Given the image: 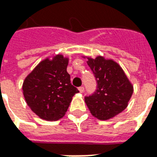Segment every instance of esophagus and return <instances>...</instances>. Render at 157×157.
Returning <instances> with one entry per match:
<instances>
[{
  "mask_svg": "<svg viewBox=\"0 0 157 157\" xmlns=\"http://www.w3.org/2000/svg\"><path fill=\"white\" fill-rule=\"evenodd\" d=\"M79 91H80V93H84V91H85V88H84V87L83 86H81V87H79Z\"/></svg>",
  "mask_w": 157,
  "mask_h": 157,
  "instance_id": "obj_1",
  "label": "esophagus"
}]
</instances>
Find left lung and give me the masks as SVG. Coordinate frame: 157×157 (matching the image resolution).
<instances>
[{
  "mask_svg": "<svg viewBox=\"0 0 157 157\" xmlns=\"http://www.w3.org/2000/svg\"><path fill=\"white\" fill-rule=\"evenodd\" d=\"M87 58V64L97 79V89L85 101L91 114L101 121L113 118L127 108L133 85L121 65L113 59L97 56Z\"/></svg>",
  "mask_w": 157,
  "mask_h": 157,
  "instance_id": "obj_1",
  "label": "left lung"
}]
</instances>
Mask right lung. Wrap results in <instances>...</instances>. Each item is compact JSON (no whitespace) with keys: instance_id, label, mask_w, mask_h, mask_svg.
<instances>
[{"instance_id":"add662e5","label":"right lung","mask_w":157,"mask_h":157,"mask_svg":"<svg viewBox=\"0 0 157 157\" xmlns=\"http://www.w3.org/2000/svg\"><path fill=\"white\" fill-rule=\"evenodd\" d=\"M68 64V57L62 54L48 56L24 81L22 91L26 103L41 119L55 121L62 118L72 97L79 93L70 83Z\"/></svg>"}]
</instances>
